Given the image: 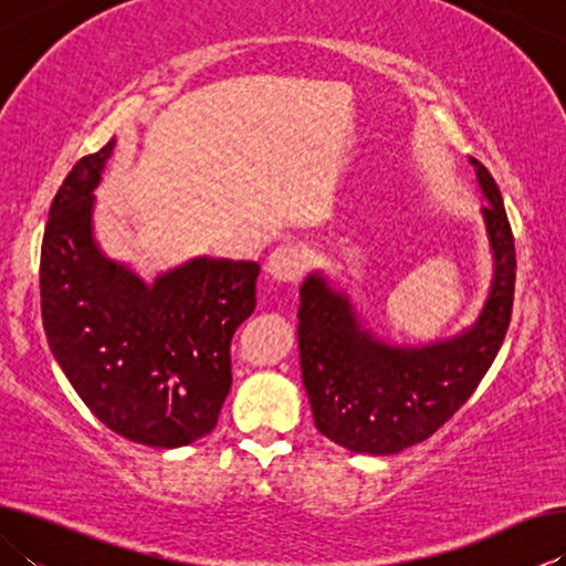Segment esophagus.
<instances>
[{"instance_id": "34e87169", "label": "esophagus", "mask_w": 566, "mask_h": 566, "mask_svg": "<svg viewBox=\"0 0 566 566\" xmlns=\"http://www.w3.org/2000/svg\"><path fill=\"white\" fill-rule=\"evenodd\" d=\"M306 270V252L300 244H280L270 254L266 260V272H270L276 282H286L294 284L302 280V274Z\"/></svg>"}]
</instances>
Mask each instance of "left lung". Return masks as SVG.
Wrapping results in <instances>:
<instances>
[{"mask_svg":"<svg viewBox=\"0 0 566 566\" xmlns=\"http://www.w3.org/2000/svg\"><path fill=\"white\" fill-rule=\"evenodd\" d=\"M486 199L494 276L472 327L444 342L399 347L375 337L344 292L312 272L300 290V361L314 424L349 452L397 454L432 437L472 397L500 352L514 302V237L494 177L469 157Z\"/></svg>","mask_w":566,"mask_h":566,"instance_id":"left-lung-1","label":"left lung"}]
</instances>
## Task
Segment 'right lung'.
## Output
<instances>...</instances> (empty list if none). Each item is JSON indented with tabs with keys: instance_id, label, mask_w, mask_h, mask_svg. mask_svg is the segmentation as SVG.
Instances as JSON below:
<instances>
[{
	"instance_id": "add662e5",
	"label": "right lung",
	"mask_w": 566,
	"mask_h": 566,
	"mask_svg": "<svg viewBox=\"0 0 566 566\" xmlns=\"http://www.w3.org/2000/svg\"><path fill=\"white\" fill-rule=\"evenodd\" d=\"M109 139L62 181L44 229L42 322L54 359L102 424L175 449L217 427L232 387L229 344L256 306V262L197 256L147 284L102 254L94 189Z\"/></svg>"
}]
</instances>
